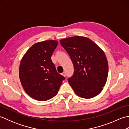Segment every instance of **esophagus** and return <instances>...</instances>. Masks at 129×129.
<instances>
[{
    "instance_id": "1",
    "label": "esophagus",
    "mask_w": 129,
    "mask_h": 129,
    "mask_svg": "<svg viewBox=\"0 0 129 129\" xmlns=\"http://www.w3.org/2000/svg\"><path fill=\"white\" fill-rule=\"evenodd\" d=\"M61 74H62V76H64V77H65V75H66V74H65V72H63V73Z\"/></svg>"
}]
</instances>
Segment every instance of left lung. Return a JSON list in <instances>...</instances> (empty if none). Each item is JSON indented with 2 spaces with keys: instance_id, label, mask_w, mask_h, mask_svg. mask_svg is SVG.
Segmentation results:
<instances>
[{
  "instance_id": "obj_1",
  "label": "left lung",
  "mask_w": 129,
  "mask_h": 129,
  "mask_svg": "<svg viewBox=\"0 0 129 129\" xmlns=\"http://www.w3.org/2000/svg\"><path fill=\"white\" fill-rule=\"evenodd\" d=\"M60 43L73 63L74 73L68 81L75 94L84 99L99 94L108 75V62L104 51L85 37L65 38Z\"/></svg>"
}]
</instances>
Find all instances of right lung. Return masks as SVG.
<instances>
[{
  "mask_svg": "<svg viewBox=\"0 0 129 129\" xmlns=\"http://www.w3.org/2000/svg\"><path fill=\"white\" fill-rule=\"evenodd\" d=\"M58 45L56 40L34 44L24 55L19 66V78L24 91L38 101L55 96L65 78L57 72L51 59Z\"/></svg>",
  "mask_w": 129,
  "mask_h": 129,
  "instance_id": "1",
  "label": "right lung"
}]
</instances>
